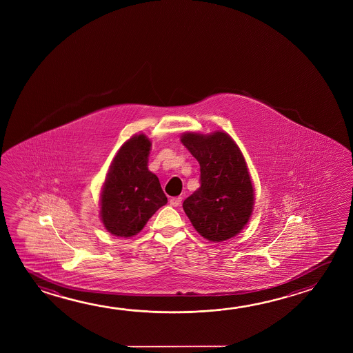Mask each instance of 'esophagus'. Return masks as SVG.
Wrapping results in <instances>:
<instances>
[{
    "mask_svg": "<svg viewBox=\"0 0 353 353\" xmlns=\"http://www.w3.org/2000/svg\"><path fill=\"white\" fill-rule=\"evenodd\" d=\"M181 202H182V196H174V198L170 199V204L172 207H179V205H181Z\"/></svg>",
    "mask_w": 353,
    "mask_h": 353,
    "instance_id": "obj_1",
    "label": "esophagus"
}]
</instances>
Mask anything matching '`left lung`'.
Here are the masks:
<instances>
[{
  "label": "left lung",
  "mask_w": 353,
  "mask_h": 353,
  "mask_svg": "<svg viewBox=\"0 0 353 353\" xmlns=\"http://www.w3.org/2000/svg\"><path fill=\"white\" fill-rule=\"evenodd\" d=\"M182 144L201 166V187L183 202L199 235L221 243L237 235L254 209V187L243 152L229 134L185 133Z\"/></svg>",
  "instance_id": "1"
}]
</instances>
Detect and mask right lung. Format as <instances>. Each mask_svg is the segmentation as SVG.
<instances>
[{
  "label": "right lung",
  "mask_w": 353,
  "mask_h": 353,
  "mask_svg": "<svg viewBox=\"0 0 353 353\" xmlns=\"http://www.w3.org/2000/svg\"><path fill=\"white\" fill-rule=\"evenodd\" d=\"M151 141L144 134L121 145L101 193L99 215L114 236L132 237L168 203L157 174L148 168Z\"/></svg>",
  "instance_id": "obj_1"
}]
</instances>
